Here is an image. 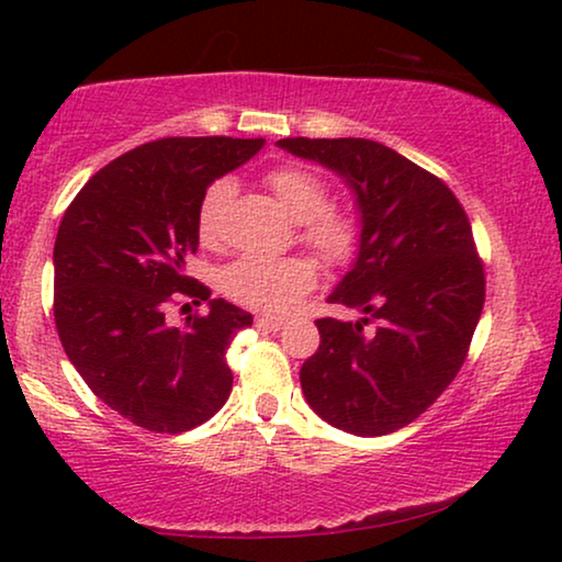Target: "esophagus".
<instances>
[{
    "label": "esophagus",
    "mask_w": 562,
    "mask_h": 562,
    "mask_svg": "<svg viewBox=\"0 0 562 562\" xmlns=\"http://www.w3.org/2000/svg\"><path fill=\"white\" fill-rule=\"evenodd\" d=\"M256 327L263 329V333H279V329H283V322L276 317H258Z\"/></svg>",
    "instance_id": "34e87169"
}]
</instances>
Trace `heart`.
<instances>
[{
	"instance_id": "obj_1",
	"label": "heart",
	"mask_w": 562,
	"mask_h": 562,
	"mask_svg": "<svg viewBox=\"0 0 562 562\" xmlns=\"http://www.w3.org/2000/svg\"><path fill=\"white\" fill-rule=\"evenodd\" d=\"M266 183L279 199L291 220L302 222V240L325 258L340 263L350 258L358 243V225L352 214L327 206L329 189L317 173L302 166H281L268 171ZM235 196V183L217 179L204 191L199 204V240L204 245L222 243V217ZM317 273L306 258L243 256L222 271V291L235 302L252 310L283 314L314 286Z\"/></svg>"
}]
</instances>
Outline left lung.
<instances>
[{
  "mask_svg": "<svg viewBox=\"0 0 562 562\" xmlns=\"http://www.w3.org/2000/svg\"><path fill=\"white\" fill-rule=\"evenodd\" d=\"M279 148L340 176L360 214L358 256L329 302L363 317L317 319L319 348L299 371L306 404L342 432H396L450 386L481 319L471 222L437 176L375 140L283 137Z\"/></svg>",
  "mask_w": 562,
  "mask_h": 562,
  "instance_id": "1",
  "label": "left lung"
}]
</instances>
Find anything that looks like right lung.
Returning a JSON list of instances; mask_svg holds the SVG:
<instances>
[{
  "label": "right lung",
  "instance_id": "add662e5",
  "mask_svg": "<svg viewBox=\"0 0 562 562\" xmlns=\"http://www.w3.org/2000/svg\"><path fill=\"white\" fill-rule=\"evenodd\" d=\"M263 137H164L114 158L83 183L53 248V317L68 360L102 402L150 432H187L233 391L225 352L252 314L187 276L199 204L220 176L248 164ZM173 293L206 301L204 318L171 326Z\"/></svg>",
  "mask_w": 562,
  "mask_h": 562
}]
</instances>
